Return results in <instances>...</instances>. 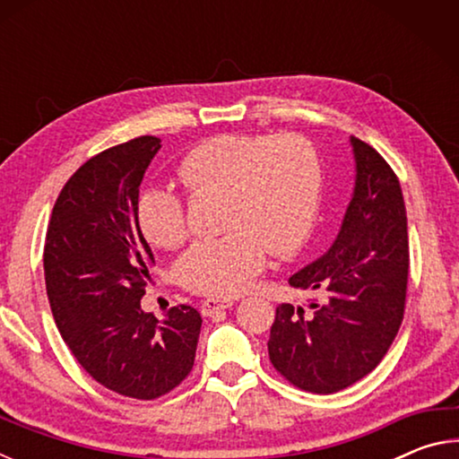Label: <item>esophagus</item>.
Here are the masks:
<instances>
[{
	"label": "esophagus",
	"mask_w": 459,
	"mask_h": 459,
	"mask_svg": "<svg viewBox=\"0 0 459 459\" xmlns=\"http://www.w3.org/2000/svg\"><path fill=\"white\" fill-rule=\"evenodd\" d=\"M232 304H235V301L227 299V298H224V299L222 298H206L204 301H202L200 312H202V316H212L216 312H221V309L230 307Z\"/></svg>",
	"instance_id": "1"
}]
</instances>
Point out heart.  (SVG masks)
<instances>
[{
  "mask_svg": "<svg viewBox=\"0 0 459 459\" xmlns=\"http://www.w3.org/2000/svg\"><path fill=\"white\" fill-rule=\"evenodd\" d=\"M192 196L221 194V237L196 240L178 263L184 287L206 295L247 290L269 251L299 248L312 229L320 196V160L295 134L208 137L178 161ZM139 229L152 245L178 248L188 237L186 204L172 186H150L137 200Z\"/></svg>",
  "mask_w": 459,
  "mask_h": 459,
  "instance_id": "1",
  "label": "heart"
}]
</instances>
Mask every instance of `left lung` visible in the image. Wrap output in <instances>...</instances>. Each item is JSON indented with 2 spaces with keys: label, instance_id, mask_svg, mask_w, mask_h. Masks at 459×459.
<instances>
[{
  "label": "left lung",
  "instance_id": "obj_1",
  "mask_svg": "<svg viewBox=\"0 0 459 459\" xmlns=\"http://www.w3.org/2000/svg\"><path fill=\"white\" fill-rule=\"evenodd\" d=\"M356 178L336 240L290 277L314 295L277 306L269 360L298 388L330 394L383 360L405 314L407 211L399 178L375 147L351 137Z\"/></svg>",
  "mask_w": 459,
  "mask_h": 459
}]
</instances>
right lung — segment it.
Segmentation results:
<instances>
[{
    "label": "right lung",
    "mask_w": 459,
    "mask_h": 459,
    "mask_svg": "<svg viewBox=\"0 0 459 459\" xmlns=\"http://www.w3.org/2000/svg\"><path fill=\"white\" fill-rule=\"evenodd\" d=\"M161 139L100 152L65 184L52 208L44 277L54 322L81 367L123 397L152 401L190 375L202 317L190 306L164 320L142 309L153 253L137 222L147 166Z\"/></svg>",
    "instance_id": "add662e5"
}]
</instances>
